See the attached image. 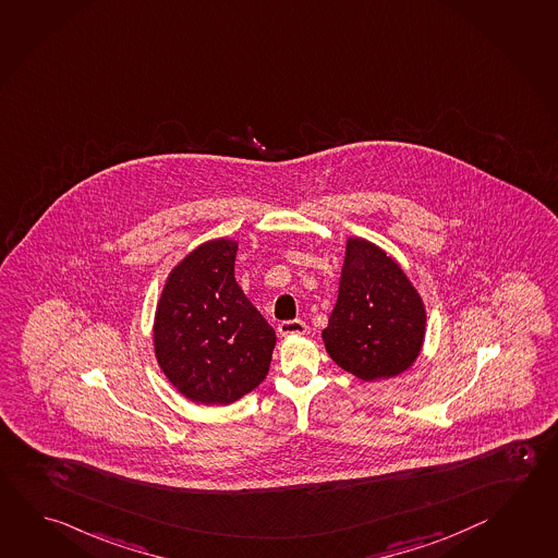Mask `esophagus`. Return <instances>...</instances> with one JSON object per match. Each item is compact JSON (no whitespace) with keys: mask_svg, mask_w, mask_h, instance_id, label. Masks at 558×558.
<instances>
[{"mask_svg":"<svg viewBox=\"0 0 558 558\" xmlns=\"http://www.w3.org/2000/svg\"><path fill=\"white\" fill-rule=\"evenodd\" d=\"M277 332L283 336V338H289V336H301L306 332V325H304L303 320H287V323H281V325H279Z\"/></svg>","mask_w":558,"mask_h":558,"instance_id":"1","label":"esophagus"}]
</instances>
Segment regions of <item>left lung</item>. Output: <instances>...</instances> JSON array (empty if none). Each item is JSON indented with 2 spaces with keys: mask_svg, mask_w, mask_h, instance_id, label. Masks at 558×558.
Wrapping results in <instances>:
<instances>
[{
  "mask_svg": "<svg viewBox=\"0 0 558 558\" xmlns=\"http://www.w3.org/2000/svg\"><path fill=\"white\" fill-rule=\"evenodd\" d=\"M426 308L405 269L365 238L345 240L326 352L348 374L379 381L405 374L423 350Z\"/></svg>",
  "mask_w": 558,
  "mask_h": 558,
  "instance_id": "left-lung-1",
  "label": "left lung"
}]
</instances>
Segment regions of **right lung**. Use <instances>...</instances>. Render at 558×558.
I'll use <instances>...</instances> for the list:
<instances>
[{
    "label": "right lung",
    "mask_w": 558,
    "mask_h": 558,
    "mask_svg": "<svg viewBox=\"0 0 558 558\" xmlns=\"http://www.w3.org/2000/svg\"><path fill=\"white\" fill-rule=\"evenodd\" d=\"M238 242L201 243L172 267L153 318V350L171 386L198 405H232L265 379L275 330L233 277Z\"/></svg>",
    "instance_id": "1"
}]
</instances>
